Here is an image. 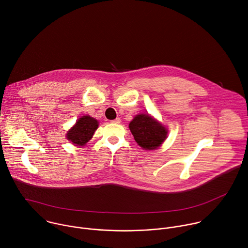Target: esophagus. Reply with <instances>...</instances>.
Listing matches in <instances>:
<instances>
[{
  "instance_id": "obj_1",
  "label": "esophagus",
  "mask_w": 248,
  "mask_h": 248,
  "mask_svg": "<svg viewBox=\"0 0 248 248\" xmlns=\"http://www.w3.org/2000/svg\"><path fill=\"white\" fill-rule=\"evenodd\" d=\"M112 123H113V124H120V123H121V120H120V118H117L116 120L112 121Z\"/></svg>"
}]
</instances>
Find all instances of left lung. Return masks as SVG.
<instances>
[{"mask_svg": "<svg viewBox=\"0 0 248 248\" xmlns=\"http://www.w3.org/2000/svg\"><path fill=\"white\" fill-rule=\"evenodd\" d=\"M129 129L139 146L157 149L167 137L166 128L148 115H138L129 124Z\"/></svg>", "mask_w": 248, "mask_h": 248, "instance_id": "1", "label": "left lung"}]
</instances>
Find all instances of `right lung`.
<instances>
[{"mask_svg":"<svg viewBox=\"0 0 248 248\" xmlns=\"http://www.w3.org/2000/svg\"><path fill=\"white\" fill-rule=\"evenodd\" d=\"M97 127L98 122L95 119L89 116L81 117L77 122L76 125L67 132V139L72 141L74 144L82 146L88 142Z\"/></svg>","mask_w":248,"mask_h":248,"instance_id":"add662e5","label":"right lung"}]
</instances>
